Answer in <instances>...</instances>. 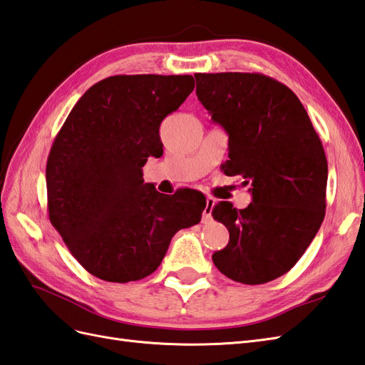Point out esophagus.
I'll list each match as a JSON object with an SVG mask.
<instances>
[{"label":"esophagus","mask_w":365,"mask_h":365,"mask_svg":"<svg viewBox=\"0 0 365 365\" xmlns=\"http://www.w3.org/2000/svg\"><path fill=\"white\" fill-rule=\"evenodd\" d=\"M213 207H215V199L213 197H207V205H205V210H203L202 213V222L207 224L211 221V211H213Z\"/></svg>","instance_id":"34e87169"}]
</instances>
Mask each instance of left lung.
Masks as SVG:
<instances>
[{
    "instance_id": "obj_1",
    "label": "left lung",
    "mask_w": 365,
    "mask_h": 365,
    "mask_svg": "<svg viewBox=\"0 0 365 365\" xmlns=\"http://www.w3.org/2000/svg\"><path fill=\"white\" fill-rule=\"evenodd\" d=\"M196 95L228 133L227 175L250 185L252 202H219L211 215L230 241L215 266L244 284H262L295 266L324 222L328 163L295 93L259 73H197Z\"/></svg>"
}]
</instances>
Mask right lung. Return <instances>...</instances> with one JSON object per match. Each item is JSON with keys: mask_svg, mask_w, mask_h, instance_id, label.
Segmentation results:
<instances>
[{"mask_svg": "<svg viewBox=\"0 0 365 365\" xmlns=\"http://www.w3.org/2000/svg\"><path fill=\"white\" fill-rule=\"evenodd\" d=\"M194 90V78L110 76L76 103L46 163L49 221L79 264L112 283L137 282L165 258L173 236L200 222L196 190L158 192L143 180L163 154L158 129Z\"/></svg>", "mask_w": 365, "mask_h": 365, "instance_id": "1", "label": "right lung"}]
</instances>
